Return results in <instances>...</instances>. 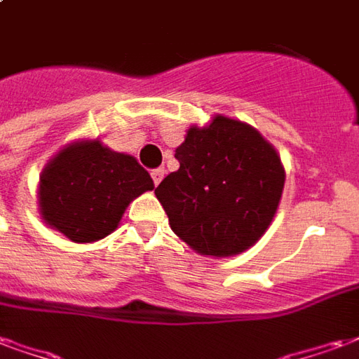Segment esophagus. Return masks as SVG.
Listing matches in <instances>:
<instances>
[{"instance_id": "esophagus-1", "label": "esophagus", "mask_w": 359, "mask_h": 359, "mask_svg": "<svg viewBox=\"0 0 359 359\" xmlns=\"http://www.w3.org/2000/svg\"><path fill=\"white\" fill-rule=\"evenodd\" d=\"M165 177V169L163 167H159V169H154V171H151V179H154V184H159V182H161V179H163Z\"/></svg>"}]
</instances>
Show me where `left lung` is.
<instances>
[{"label":"left lung","mask_w":359,"mask_h":359,"mask_svg":"<svg viewBox=\"0 0 359 359\" xmlns=\"http://www.w3.org/2000/svg\"><path fill=\"white\" fill-rule=\"evenodd\" d=\"M179 171L156 188L172 233L203 256L241 254L267 231L285 188L275 148L256 128L217 117L192 126L177 148Z\"/></svg>","instance_id":"obj_1"}]
</instances>
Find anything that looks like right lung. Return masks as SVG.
Returning <instances> with one entry per match:
<instances>
[{
  "label": "right lung",
  "instance_id": "obj_1",
  "mask_svg": "<svg viewBox=\"0 0 359 359\" xmlns=\"http://www.w3.org/2000/svg\"><path fill=\"white\" fill-rule=\"evenodd\" d=\"M146 190H154V180L134 157L88 140L51 159L38 198L48 225L73 242H94L115 231L128 203Z\"/></svg>",
  "mask_w": 359,
  "mask_h": 359
}]
</instances>
